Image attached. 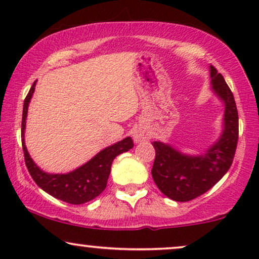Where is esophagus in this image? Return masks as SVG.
I'll return each instance as SVG.
<instances>
[{
    "label": "esophagus",
    "mask_w": 259,
    "mask_h": 259,
    "mask_svg": "<svg viewBox=\"0 0 259 259\" xmlns=\"http://www.w3.org/2000/svg\"><path fill=\"white\" fill-rule=\"evenodd\" d=\"M133 139L136 143H141V141L148 139V134L141 130H136L133 132Z\"/></svg>",
    "instance_id": "1"
}]
</instances>
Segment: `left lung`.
Listing matches in <instances>:
<instances>
[{"mask_svg": "<svg viewBox=\"0 0 259 259\" xmlns=\"http://www.w3.org/2000/svg\"><path fill=\"white\" fill-rule=\"evenodd\" d=\"M212 91L224 102V130L217 143L200 155H187L161 141H153L155 159L152 177L158 189L176 201L201 196L221 180L235 157L238 143V112L224 77L210 66Z\"/></svg>", "mask_w": 259, "mask_h": 259, "instance_id": "left-lung-1", "label": "left lung"}]
</instances>
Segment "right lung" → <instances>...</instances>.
<instances>
[{"mask_svg": "<svg viewBox=\"0 0 259 259\" xmlns=\"http://www.w3.org/2000/svg\"><path fill=\"white\" fill-rule=\"evenodd\" d=\"M35 84H36V81H34L29 93L24 99L22 125H21V139H22L24 161H26L28 171L36 185L56 199L73 205L88 203L97 198L106 189L113 160L116 155L131 150L134 146L133 140L127 137L112 146L106 147L86 164L72 172L66 173V175H53V173L42 171L30 158L26 145H24V130H26L28 106L33 97Z\"/></svg>", "mask_w": 259, "mask_h": 259, "instance_id": "1", "label": "right lung"}]
</instances>
